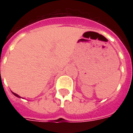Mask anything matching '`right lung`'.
<instances>
[{
  "instance_id": "right-lung-1",
  "label": "right lung",
  "mask_w": 133,
  "mask_h": 133,
  "mask_svg": "<svg viewBox=\"0 0 133 133\" xmlns=\"http://www.w3.org/2000/svg\"><path fill=\"white\" fill-rule=\"evenodd\" d=\"M12 92V93H13V95H15V96H16V97H18V98H21V97H20V96H19V95H17V94H16V93H14V92Z\"/></svg>"
}]
</instances>
